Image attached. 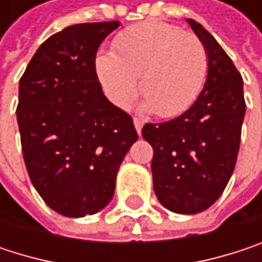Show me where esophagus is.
<instances>
[{
	"instance_id": "34e87169",
	"label": "esophagus",
	"mask_w": 262,
	"mask_h": 262,
	"mask_svg": "<svg viewBox=\"0 0 262 262\" xmlns=\"http://www.w3.org/2000/svg\"><path fill=\"white\" fill-rule=\"evenodd\" d=\"M133 124H135V129L138 133H141V129H142V124H144V121L141 120V118H138V117H135L133 118Z\"/></svg>"
}]
</instances>
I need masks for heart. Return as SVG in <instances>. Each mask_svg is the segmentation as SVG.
Returning <instances> with one entry per match:
<instances>
[{
	"label": "heart",
	"mask_w": 262,
	"mask_h": 262,
	"mask_svg": "<svg viewBox=\"0 0 262 262\" xmlns=\"http://www.w3.org/2000/svg\"><path fill=\"white\" fill-rule=\"evenodd\" d=\"M115 53L97 56L95 68L109 100L126 107L138 92L145 106L171 118L197 97L208 68L203 43L191 33L165 23H141L120 33Z\"/></svg>",
	"instance_id": "heart-1"
}]
</instances>
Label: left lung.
Masks as SVG:
<instances>
[{
    "mask_svg": "<svg viewBox=\"0 0 262 262\" xmlns=\"http://www.w3.org/2000/svg\"><path fill=\"white\" fill-rule=\"evenodd\" d=\"M186 23L208 56L205 86L182 115L147 123L142 136L153 147L158 200L173 212L197 214L217 202L234 173L246 101L241 74L226 51L202 24Z\"/></svg>",
    "mask_w": 262,
    "mask_h": 262,
    "instance_id": "left-lung-1",
    "label": "left lung"
}]
</instances>
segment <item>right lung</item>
I'll return each instance as SVG.
<instances>
[{"label": "right lung", "mask_w": 262, "mask_h": 262, "mask_svg": "<svg viewBox=\"0 0 262 262\" xmlns=\"http://www.w3.org/2000/svg\"><path fill=\"white\" fill-rule=\"evenodd\" d=\"M118 21L88 23L50 36L19 80L16 107L30 181L65 217L101 211L120 165L138 139L129 114L103 94L95 71L100 43Z\"/></svg>", "instance_id": "add662e5"}]
</instances>
